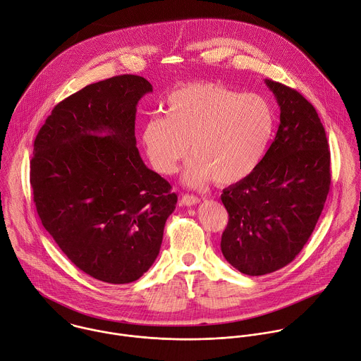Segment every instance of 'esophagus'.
<instances>
[{"label": "esophagus", "mask_w": 361, "mask_h": 361, "mask_svg": "<svg viewBox=\"0 0 361 361\" xmlns=\"http://www.w3.org/2000/svg\"><path fill=\"white\" fill-rule=\"evenodd\" d=\"M180 202L185 206H193V204H197L200 202V199L197 196H195V195H182Z\"/></svg>", "instance_id": "esophagus-1"}]
</instances>
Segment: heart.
<instances>
[{
	"label": "heart",
	"instance_id": "heart-1",
	"mask_svg": "<svg viewBox=\"0 0 361 361\" xmlns=\"http://www.w3.org/2000/svg\"><path fill=\"white\" fill-rule=\"evenodd\" d=\"M166 116L152 115L142 125L140 140L154 169L172 175L190 151L183 182L209 179L233 183L262 162L274 128L270 104L257 94H238L221 84L199 82L168 95Z\"/></svg>",
	"mask_w": 361,
	"mask_h": 361
}]
</instances>
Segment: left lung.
Returning <instances> with one entry per match:
<instances>
[{
	"instance_id": "1",
	"label": "left lung",
	"mask_w": 361,
	"mask_h": 361,
	"mask_svg": "<svg viewBox=\"0 0 361 361\" xmlns=\"http://www.w3.org/2000/svg\"><path fill=\"white\" fill-rule=\"evenodd\" d=\"M264 82L280 106L274 140L259 166L221 196L229 213L222 253L247 276L276 271L300 253L331 182L327 137L314 106L296 90Z\"/></svg>"
}]
</instances>
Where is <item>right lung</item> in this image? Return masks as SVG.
Instances as JSON below:
<instances>
[{
	"mask_svg": "<svg viewBox=\"0 0 361 361\" xmlns=\"http://www.w3.org/2000/svg\"><path fill=\"white\" fill-rule=\"evenodd\" d=\"M152 85L118 75L59 102L34 140L31 188L42 226L78 269L137 280L159 255L178 196L136 148L139 99Z\"/></svg>",
	"mask_w": 361,
	"mask_h": 361,
	"instance_id": "1",
	"label": "right lung"
}]
</instances>
